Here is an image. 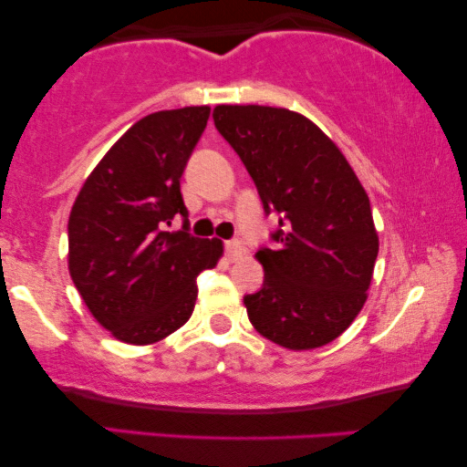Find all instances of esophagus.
<instances>
[{"label":"esophagus","instance_id":"1","mask_svg":"<svg viewBox=\"0 0 467 467\" xmlns=\"http://www.w3.org/2000/svg\"><path fill=\"white\" fill-rule=\"evenodd\" d=\"M225 253H227V257L232 259V261H238L242 254H244V248H242V244L238 240H227L225 242Z\"/></svg>","mask_w":467,"mask_h":467}]
</instances>
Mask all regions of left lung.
<instances>
[{"mask_svg":"<svg viewBox=\"0 0 467 467\" xmlns=\"http://www.w3.org/2000/svg\"><path fill=\"white\" fill-rule=\"evenodd\" d=\"M214 127L251 174L265 214L264 286L244 296L267 340L308 350L336 340L366 304L379 234L359 178L337 146L302 114L270 106H216Z\"/></svg>","mask_w":467,"mask_h":467,"instance_id":"obj_1","label":"left lung"}]
</instances>
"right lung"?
<instances>
[{
    "mask_svg": "<svg viewBox=\"0 0 467 467\" xmlns=\"http://www.w3.org/2000/svg\"><path fill=\"white\" fill-rule=\"evenodd\" d=\"M210 117L208 106L152 112L106 152L67 223L69 276L114 337L152 344L193 315L195 278L223 254L221 240L189 234L181 178ZM174 215L181 233H168Z\"/></svg>",
    "mask_w": 467,
    "mask_h": 467,
    "instance_id": "1",
    "label": "right lung"
}]
</instances>
